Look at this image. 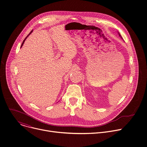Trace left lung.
<instances>
[{
  "label": "left lung",
  "mask_w": 147,
  "mask_h": 147,
  "mask_svg": "<svg viewBox=\"0 0 147 147\" xmlns=\"http://www.w3.org/2000/svg\"><path fill=\"white\" fill-rule=\"evenodd\" d=\"M118 33H119V32H118ZM119 36H120V37H121V35H120V34H119Z\"/></svg>",
  "instance_id": "8db88e82"
}]
</instances>
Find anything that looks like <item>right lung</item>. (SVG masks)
Wrapping results in <instances>:
<instances>
[{"mask_svg": "<svg viewBox=\"0 0 147 147\" xmlns=\"http://www.w3.org/2000/svg\"><path fill=\"white\" fill-rule=\"evenodd\" d=\"M32 32V31H31V32H30V34H28V35H27V36H26V38H25V39H24V40H23V43H22V46H21V48H22V46H23V44H24V41H25V40H26V39H27V37H28V35H30V34H31V32Z\"/></svg>", "mask_w": 147, "mask_h": 147, "instance_id": "1", "label": "right lung"}]
</instances>
